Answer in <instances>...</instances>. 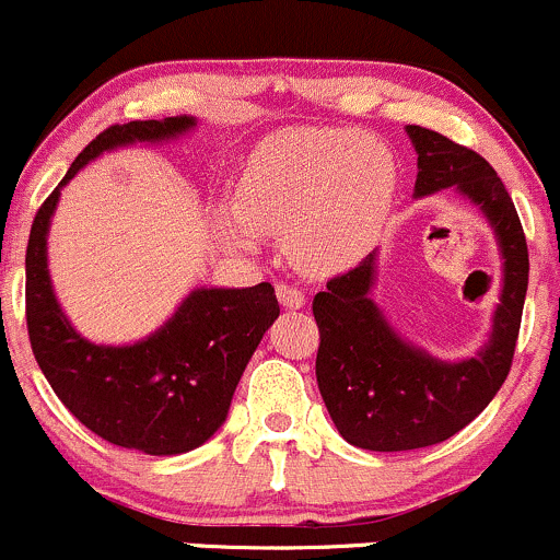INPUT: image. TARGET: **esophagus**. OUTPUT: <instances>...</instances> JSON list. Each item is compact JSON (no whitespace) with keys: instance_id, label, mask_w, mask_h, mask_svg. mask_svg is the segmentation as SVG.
<instances>
[{"instance_id":"obj_1","label":"esophagus","mask_w":560,"mask_h":560,"mask_svg":"<svg viewBox=\"0 0 560 560\" xmlns=\"http://www.w3.org/2000/svg\"><path fill=\"white\" fill-rule=\"evenodd\" d=\"M275 291H278L280 304L285 310H299V307H304V302H307L304 291H299L296 285H288V282H278V288H275Z\"/></svg>"}]
</instances>
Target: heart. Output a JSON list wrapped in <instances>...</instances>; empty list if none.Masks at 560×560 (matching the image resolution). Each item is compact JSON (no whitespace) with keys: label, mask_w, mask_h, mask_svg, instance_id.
I'll return each instance as SVG.
<instances>
[{"label":"heart","mask_w":560,"mask_h":560,"mask_svg":"<svg viewBox=\"0 0 560 560\" xmlns=\"http://www.w3.org/2000/svg\"><path fill=\"white\" fill-rule=\"evenodd\" d=\"M396 188L394 153L366 131L285 129L247 155L234 207H218L212 229L242 253H256L261 234H285L302 272L337 275L372 250Z\"/></svg>","instance_id":"1"}]
</instances>
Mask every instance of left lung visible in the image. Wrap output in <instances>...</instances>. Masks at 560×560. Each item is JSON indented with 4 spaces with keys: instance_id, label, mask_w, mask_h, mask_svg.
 <instances>
[{
    "instance_id": "obj_1",
    "label": "left lung",
    "mask_w": 560,
    "mask_h": 560,
    "mask_svg": "<svg viewBox=\"0 0 560 560\" xmlns=\"http://www.w3.org/2000/svg\"><path fill=\"white\" fill-rule=\"evenodd\" d=\"M407 135L418 153L415 196L455 188L480 207L499 242L504 278L491 337L480 353L455 364L409 345L385 320L372 302L374 253L313 299L320 331L315 374L328 415L350 445L377 453L451 440L491 405L510 374L528 288L526 234L493 166L423 126H407Z\"/></svg>"
}]
</instances>
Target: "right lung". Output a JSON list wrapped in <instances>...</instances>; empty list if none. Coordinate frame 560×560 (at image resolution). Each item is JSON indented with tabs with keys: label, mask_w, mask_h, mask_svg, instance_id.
I'll use <instances>...</instances> for the list:
<instances>
[{
	"label": "right lung",
	"mask_w": 560,
	"mask_h": 560,
	"mask_svg": "<svg viewBox=\"0 0 560 560\" xmlns=\"http://www.w3.org/2000/svg\"><path fill=\"white\" fill-rule=\"evenodd\" d=\"M194 126L191 115H175L102 131L43 201L26 247L28 342L45 380L85 429L148 455L188 453L221 429L247 361L280 315L275 288H194L151 337L96 345L61 313L48 275V229L61 188L89 161L135 142L175 140Z\"/></svg>",
	"instance_id": "obj_1"
}]
</instances>
